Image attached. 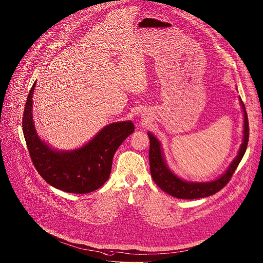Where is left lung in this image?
Segmentation results:
<instances>
[{"label": "left lung", "mask_w": 263, "mask_h": 263, "mask_svg": "<svg viewBox=\"0 0 263 263\" xmlns=\"http://www.w3.org/2000/svg\"><path fill=\"white\" fill-rule=\"evenodd\" d=\"M241 107L243 109L244 116V129H243V141L240 146L238 155L236 159L232 162L230 167L222 174L220 178L211 182H187L179 177H177L166 165L164 160V154L161 147V143L159 142L153 134L148 132V136L150 139V149H149V162H150V172L151 177L155 184L159 186L162 190L167 192L168 195L185 200H194L206 198L213 196L220 191L227 183L230 182L231 178L238 165L240 164L242 157L246 153L248 143H249V119L246 111V107L240 98Z\"/></svg>", "instance_id": "1"}]
</instances>
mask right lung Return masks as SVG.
Here are the masks:
<instances>
[{
	"label": "right lung",
	"instance_id": "right-lung-1",
	"mask_svg": "<svg viewBox=\"0 0 263 263\" xmlns=\"http://www.w3.org/2000/svg\"><path fill=\"white\" fill-rule=\"evenodd\" d=\"M34 85L36 81L28 93L22 121L24 138L34 168L50 186L65 192L89 194L98 189L110 177L116 150L134 132L133 122H113L79 149H51L41 141L32 121Z\"/></svg>",
	"mask_w": 263,
	"mask_h": 263
}]
</instances>
